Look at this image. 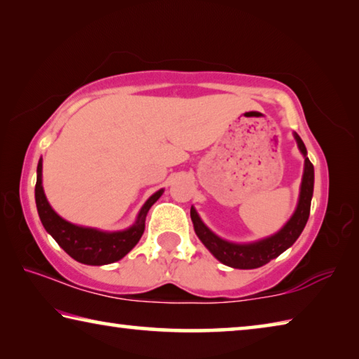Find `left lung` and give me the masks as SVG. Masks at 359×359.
Masks as SVG:
<instances>
[{
  "mask_svg": "<svg viewBox=\"0 0 359 359\" xmlns=\"http://www.w3.org/2000/svg\"><path fill=\"white\" fill-rule=\"evenodd\" d=\"M294 139L299 147L301 154L304 155V174H302V184H301V193H299V203L294 210L293 217L290 218L287 224L278 231V233L269 236V238L261 239L257 242H250V244H234V242H228L205 226L201 222L198 212L191 208L190 215L194 226V233L203 244L208 247V250L214 255V257L222 261L223 264L229 267H236V269H255V267H261L271 259L277 258L278 255L283 253L287 248L294 244L296 239L299 238L304 226L309 220V214H311V201L313 194V165L307 158V150L304 145L302 139L294 133Z\"/></svg>",
  "mask_w": 359,
  "mask_h": 359,
  "instance_id": "1",
  "label": "left lung"
}]
</instances>
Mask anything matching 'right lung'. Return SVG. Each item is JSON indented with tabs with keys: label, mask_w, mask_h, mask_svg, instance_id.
I'll list each match as a JSON object with an SVG mask.
<instances>
[{
	"label": "right lung",
	"mask_w": 359,
	"mask_h": 359,
	"mask_svg": "<svg viewBox=\"0 0 359 359\" xmlns=\"http://www.w3.org/2000/svg\"><path fill=\"white\" fill-rule=\"evenodd\" d=\"M165 190H158L156 193L145 201L141 212H139L136 223L123 231H114L106 233L95 228L77 226L69 222L63 220L55 210L48 204L44 190H42V158L38 163V179H36L34 198L36 208L42 222V226L46 228L48 234L57 241V244L69 255L71 258L82 264L90 266H102L115 263L125 257L133 247H135L145 228V217L149 209L154 205L158 198L161 196Z\"/></svg>",
	"instance_id": "obj_1"
}]
</instances>
